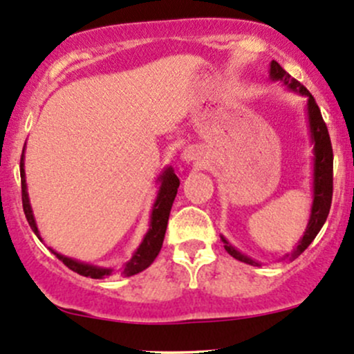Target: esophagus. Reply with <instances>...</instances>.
Masks as SVG:
<instances>
[{
  "label": "esophagus",
  "instance_id": "obj_1",
  "mask_svg": "<svg viewBox=\"0 0 354 354\" xmlns=\"http://www.w3.org/2000/svg\"><path fill=\"white\" fill-rule=\"evenodd\" d=\"M201 158H202V152L197 149V147H194V145L187 147V149H184V152H182V160H184L185 164L201 160Z\"/></svg>",
  "mask_w": 354,
  "mask_h": 354
}]
</instances>
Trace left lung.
I'll use <instances>...</instances> for the list:
<instances>
[{
  "label": "left lung",
  "mask_w": 354,
  "mask_h": 354,
  "mask_svg": "<svg viewBox=\"0 0 354 354\" xmlns=\"http://www.w3.org/2000/svg\"><path fill=\"white\" fill-rule=\"evenodd\" d=\"M269 78L272 82L283 83L288 90L306 97V115H308L309 137H311L313 156H315L313 157V205L311 214H309V222L306 225L303 237L297 242L295 251L286 254V259L295 261L315 241L317 232H319L328 219L333 198V147L331 138H329L328 133V127L324 124L323 117H321L319 106H317L315 97L309 93L308 88L301 85L297 80H295L288 71L281 68L279 63L274 62V59L271 62V68H269ZM221 239L224 242V249L234 259L251 266H261V263L254 261L252 257L237 251L224 236H221Z\"/></svg>",
  "instance_id": "left-lung-1"
}]
</instances>
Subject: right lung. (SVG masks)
Returning <instances> with one entry per match:
<instances>
[{"mask_svg":"<svg viewBox=\"0 0 354 354\" xmlns=\"http://www.w3.org/2000/svg\"><path fill=\"white\" fill-rule=\"evenodd\" d=\"M19 174H21V198H23V210H25V216L28 224H30L31 230L37 234L39 241L41 239V234H39L37 221H35L33 209H31L30 197H28V187H26V176H25V149L21 153V162H19ZM158 184V192L156 197V202L152 205V212H150V224L149 230L142 239L140 245L135 249L129 261H125L124 264L118 266V268H109V266H95L90 263H83V261H77L73 257H66L63 254L55 251V249L48 248L55 256L62 261L66 268H70L71 271L78 272L80 276L91 277V279H103V277L109 276H133V274L142 272L144 269L149 268L150 264L156 261V257L160 252L162 244H164L165 230H167V222H169L170 209H172L174 198L177 196V189L180 185V180L174 172L172 167H165L160 172V176L157 177Z\"/></svg>","mask_w":354,"mask_h":354,"instance_id":"add662e5","label":"right lung"}]
</instances>
